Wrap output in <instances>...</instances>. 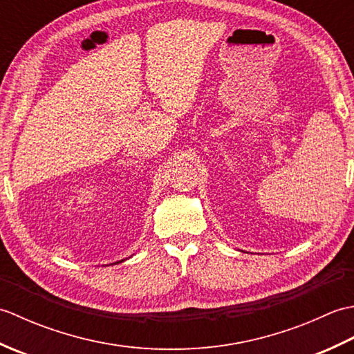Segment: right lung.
<instances>
[{"instance_id": "1", "label": "right lung", "mask_w": 354, "mask_h": 354, "mask_svg": "<svg viewBox=\"0 0 354 354\" xmlns=\"http://www.w3.org/2000/svg\"><path fill=\"white\" fill-rule=\"evenodd\" d=\"M122 261H123V260H122ZM122 261H117V263H122Z\"/></svg>"}]
</instances>
